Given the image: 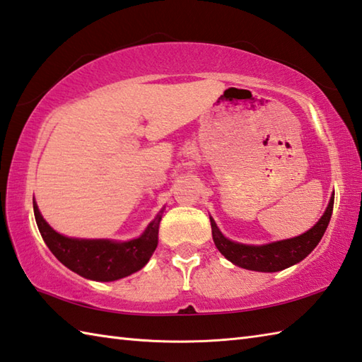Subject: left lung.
Segmentation results:
<instances>
[{
  "label": "left lung",
  "mask_w": 362,
  "mask_h": 362,
  "mask_svg": "<svg viewBox=\"0 0 362 362\" xmlns=\"http://www.w3.org/2000/svg\"><path fill=\"white\" fill-rule=\"evenodd\" d=\"M334 207V193L329 199V204L321 215V218L313 225L308 231L298 235V238L271 242L264 245H247L239 244L223 235V233L216 226L215 220L210 216V226H212V238L215 247L225 256L228 261L242 269L256 272H279L286 267L298 264L318 245L323 238L327 225H329Z\"/></svg>",
  "instance_id": "1"
}]
</instances>
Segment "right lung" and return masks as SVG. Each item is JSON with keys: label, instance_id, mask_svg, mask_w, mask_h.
<instances>
[{"label": "right lung", "instance_id": "obj_1", "mask_svg": "<svg viewBox=\"0 0 362 362\" xmlns=\"http://www.w3.org/2000/svg\"><path fill=\"white\" fill-rule=\"evenodd\" d=\"M33 210L45 245L62 264L83 279L95 281H115L134 274L147 264L158 245V229L163 209L148 223L139 238L131 240L77 239L57 233L44 220L33 198Z\"/></svg>", "mask_w": 362, "mask_h": 362}]
</instances>
